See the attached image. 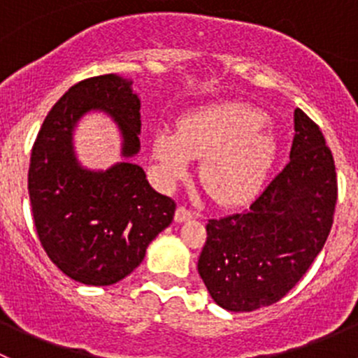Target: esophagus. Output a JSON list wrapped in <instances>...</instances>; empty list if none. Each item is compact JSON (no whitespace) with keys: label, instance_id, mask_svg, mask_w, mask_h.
Wrapping results in <instances>:
<instances>
[{"label":"esophagus","instance_id":"esophagus-1","mask_svg":"<svg viewBox=\"0 0 358 358\" xmlns=\"http://www.w3.org/2000/svg\"><path fill=\"white\" fill-rule=\"evenodd\" d=\"M192 218H194V213L189 211V209L182 208V206H180V208L176 209V213H175V222L176 223L190 222V220H192Z\"/></svg>","mask_w":358,"mask_h":358}]
</instances>
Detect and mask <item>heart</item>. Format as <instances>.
Returning <instances> with one entry per match:
<instances>
[{
  "instance_id": "b5f03b06",
  "label": "heart",
  "mask_w": 358,
  "mask_h": 358,
  "mask_svg": "<svg viewBox=\"0 0 358 358\" xmlns=\"http://www.w3.org/2000/svg\"><path fill=\"white\" fill-rule=\"evenodd\" d=\"M156 157L164 182L185 178L190 159H202L201 182L218 204L251 201L265 183L277 156L275 135L265 112L241 102L218 103L183 117L176 135L159 129Z\"/></svg>"
}]
</instances>
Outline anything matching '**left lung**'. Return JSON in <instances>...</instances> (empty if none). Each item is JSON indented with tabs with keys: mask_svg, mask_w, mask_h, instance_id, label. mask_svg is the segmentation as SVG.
<instances>
[{
	"mask_svg": "<svg viewBox=\"0 0 358 358\" xmlns=\"http://www.w3.org/2000/svg\"><path fill=\"white\" fill-rule=\"evenodd\" d=\"M334 159L322 131L294 110L289 162L246 211L209 220L197 270L213 301L229 312L270 306L313 263L333 227Z\"/></svg>",
	"mask_w": 358,
	"mask_h": 358,
	"instance_id": "8db88e82",
	"label": "left lung"
}]
</instances>
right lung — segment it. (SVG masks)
I'll return each instance as SVG.
<instances>
[{"instance_id":"right-lung-1","label":"right lung","mask_w":358,"mask_h":358,"mask_svg":"<svg viewBox=\"0 0 358 358\" xmlns=\"http://www.w3.org/2000/svg\"><path fill=\"white\" fill-rule=\"evenodd\" d=\"M106 113L122 138V161L92 170L73 133L88 113ZM140 99L133 81L106 74L78 83L53 106L29 166V199L41 246L76 282L110 286L133 272L173 222L175 202L156 192L133 159L140 152Z\"/></svg>"}]
</instances>
